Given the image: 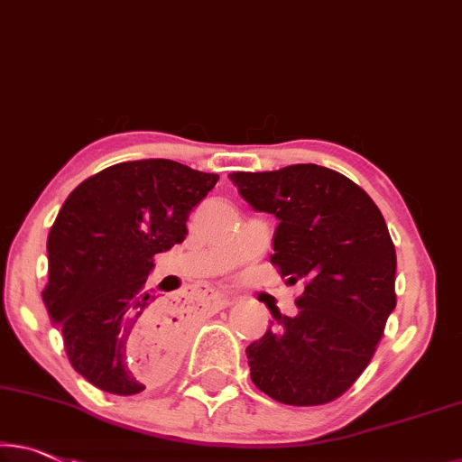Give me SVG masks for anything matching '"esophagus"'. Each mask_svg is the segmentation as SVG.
Returning a JSON list of instances; mask_svg holds the SVG:
<instances>
[{"mask_svg":"<svg viewBox=\"0 0 462 462\" xmlns=\"http://www.w3.org/2000/svg\"><path fill=\"white\" fill-rule=\"evenodd\" d=\"M208 300L212 302V306H217V309H226V306L233 302L231 296H226V293L218 290H208Z\"/></svg>","mask_w":462,"mask_h":462,"instance_id":"34e87169","label":"esophagus"}]
</instances>
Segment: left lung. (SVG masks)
<instances>
[{
	"label": "left lung",
	"instance_id": "obj_1",
	"mask_svg": "<svg viewBox=\"0 0 462 462\" xmlns=\"http://www.w3.org/2000/svg\"><path fill=\"white\" fill-rule=\"evenodd\" d=\"M239 196L279 220L271 263L304 283L296 317L271 309L266 333L245 347L250 377L291 406L336 400L366 369L396 309V250L375 202L319 164L233 172Z\"/></svg>",
	"mask_w": 462,
	"mask_h": 462
}]
</instances>
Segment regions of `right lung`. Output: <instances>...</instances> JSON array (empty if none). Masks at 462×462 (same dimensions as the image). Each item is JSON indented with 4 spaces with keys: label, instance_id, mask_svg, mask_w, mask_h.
I'll use <instances>...</instances> for the list:
<instances>
[{
    "label": "right lung",
    "instance_id": "1",
    "mask_svg": "<svg viewBox=\"0 0 462 462\" xmlns=\"http://www.w3.org/2000/svg\"><path fill=\"white\" fill-rule=\"evenodd\" d=\"M217 181L175 160H133L89 177L60 208L42 298L72 369L99 390L133 396L175 369L181 327L145 279Z\"/></svg>",
    "mask_w": 462,
    "mask_h": 462
}]
</instances>
